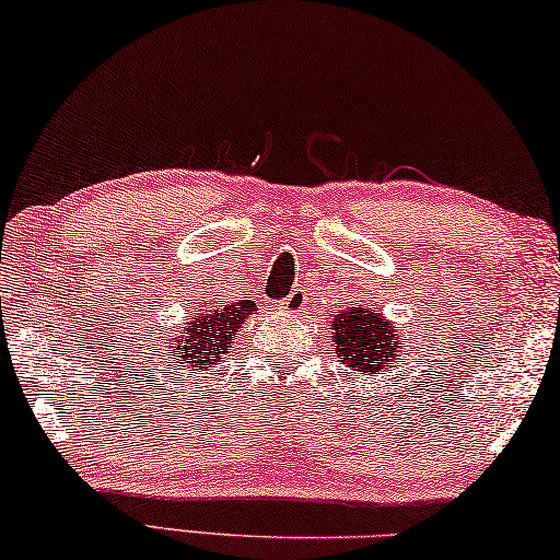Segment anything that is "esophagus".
Here are the masks:
<instances>
[{
    "label": "esophagus",
    "instance_id": "34e87169",
    "mask_svg": "<svg viewBox=\"0 0 560 560\" xmlns=\"http://www.w3.org/2000/svg\"><path fill=\"white\" fill-rule=\"evenodd\" d=\"M307 302H310V298H307V290L298 288V290H292L290 295L280 302V305H282V310L290 312V315H300V312H305Z\"/></svg>",
    "mask_w": 560,
    "mask_h": 560
}]
</instances>
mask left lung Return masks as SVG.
Masks as SVG:
<instances>
[{
    "mask_svg": "<svg viewBox=\"0 0 560 560\" xmlns=\"http://www.w3.org/2000/svg\"><path fill=\"white\" fill-rule=\"evenodd\" d=\"M331 341L335 354L351 374L371 376L378 371H390L398 359L400 331L396 322L384 317V312L371 305L347 307L331 319Z\"/></svg>",
    "mask_w": 560,
    "mask_h": 560,
    "instance_id": "1",
    "label": "left lung"
}]
</instances>
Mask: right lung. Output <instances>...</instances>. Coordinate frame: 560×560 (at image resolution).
Segmentation results:
<instances>
[{
	"label": "right lung",
	"instance_id": "1",
	"mask_svg": "<svg viewBox=\"0 0 560 560\" xmlns=\"http://www.w3.org/2000/svg\"><path fill=\"white\" fill-rule=\"evenodd\" d=\"M258 307L250 300L233 302V305H215L206 310H194V315L184 322L182 329L172 331V339L166 345L170 349V366H182V371L199 374L219 364L223 354H229L235 335L255 315Z\"/></svg>",
	"mask_w": 560,
	"mask_h": 560
}]
</instances>
